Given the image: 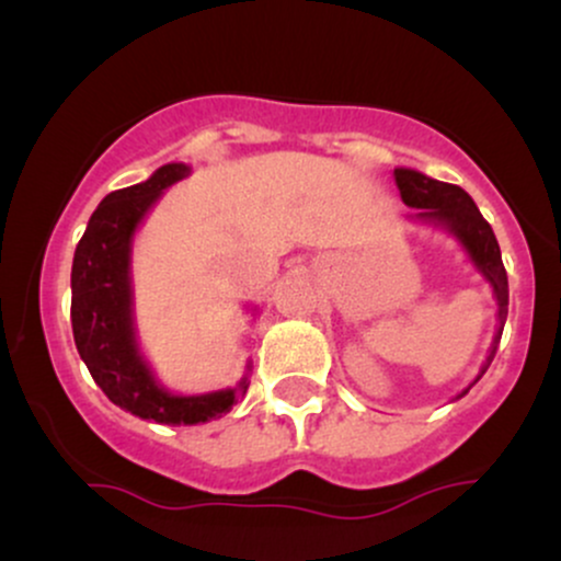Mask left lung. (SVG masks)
<instances>
[{"instance_id":"1","label":"left lung","mask_w":561,"mask_h":561,"mask_svg":"<svg viewBox=\"0 0 561 561\" xmlns=\"http://www.w3.org/2000/svg\"><path fill=\"white\" fill-rule=\"evenodd\" d=\"M396 184L398 190H401L403 203L409 205V208H416L414 214L416 221L435 224V227L448 229L450 234L461 242V248L467 250L469 261L474 263V268L491 282L495 300H499L501 327L491 345V353H488L485 364H482L480 375L474 377V382H478L493 362L495 347H499L501 332H504V321L508 313V279H506L504 261H501V248L499 242H495L491 224L482 218L478 205H474V199L469 197L461 186L437 182V179H430L424 176V173L411 171V169H396ZM472 385H469V388H472ZM469 388L461 392V396H467Z\"/></svg>"}]
</instances>
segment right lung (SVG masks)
<instances>
[{
    "instance_id": "right-lung-1",
    "label": "right lung",
    "mask_w": 561,
    "mask_h": 561,
    "mask_svg": "<svg viewBox=\"0 0 561 561\" xmlns=\"http://www.w3.org/2000/svg\"><path fill=\"white\" fill-rule=\"evenodd\" d=\"M190 165H160L147 182L115 190L96 205L70 272V324L89 375L115 405L158 424H199L224 416L250 388V364L234 388L173 396L152 377L134 330L131 240L163 190L190 176Z\"/></svg>"
}]
</instances>
